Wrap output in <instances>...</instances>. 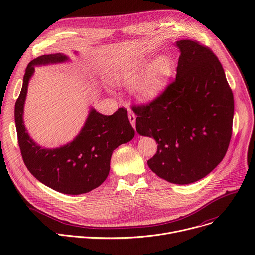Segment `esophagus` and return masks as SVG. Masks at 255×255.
<instances>
[{
	"mask_svg": "<svg viewBox=\"0 0 255 255\" xmlns=\"http://www.w3.org/2000/svg\"><path fill=\"white\" fill-rule=\"evenodd\" d=\"M128 117H129V120H130V123L131 125L133 126V128L135 129V125H136V115L133 113V112H129L128 113Z\"/></svg>",
	"mask_w": 255,
	"mask_h": 255,
	"instance_id": "obj_1",
	"label": "esophagus"
}]
</instances>
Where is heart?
I'll return each instance as SVG.
<instances>
[{"mask_svg": "<svg viewBox=\"0 0 255 255\" xmlns=\"http://www.w3.org/2000/svg\"><path fill=\"white\" fill-rule=\"evenodd\" d=\"M147 62V58L137 56L116 65L113 74L114 82L118 85L131 86L135 83L133 94L141 102H149L160 96L168 83L173 67L171 59L162 55L155 58L143 72L142 69Z\"/></svg>", "mask_w": 255, "mask_h": 255, "instance_id": "obj_1", "label": "heart"}]
</instances>
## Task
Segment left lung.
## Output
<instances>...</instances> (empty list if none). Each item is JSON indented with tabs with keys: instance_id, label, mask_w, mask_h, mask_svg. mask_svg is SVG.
<instances>
[{
	"instance_id": "left-lung-1",
	"label": "left lung",
	"mask_w": 255,
	"mask_h": 255,
	"mask_svg": "<svg viewBox=\"0 0 255 255\" xmlns=\"http://www.w3.org/2000/svg\"><path fill=\"white\" fill-rule=\"evenodd\" d=\"M176 77L159 97L132 105L136 130L153 137L150 169L171 184L205 177L224 158L232 135L233 93L221 62L207 46L179 40Z\"/></svg>"
}]
</instances>
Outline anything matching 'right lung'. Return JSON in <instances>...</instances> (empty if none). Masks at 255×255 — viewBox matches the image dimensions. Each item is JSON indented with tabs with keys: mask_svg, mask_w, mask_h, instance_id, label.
<instances>
[{
	"mask_svg": "<svg viewBox=\"0 0 255 255\" xmlns=\"http://www.w3.org/2000/svg\"><path fill=\"white\" fill-rule=\"evenodd\" d=\"M68 57L61 53L41 55L27 65L21 93L15 104V122L18 143L28 170L50 189L66 194L81 195L101 186L110 171L113 151L133 139L135 131L127 110L119 108L110 116L91 109L80 134L63 146L42 148L28 135L23 121V110L29 80L35 65L63 62Z\"/></svg>",
	"mask_w": 255,
	"mask_h": 255,
	"instance_id": "right-lung-1",
	"label": "right lung"
}]
</instances>
